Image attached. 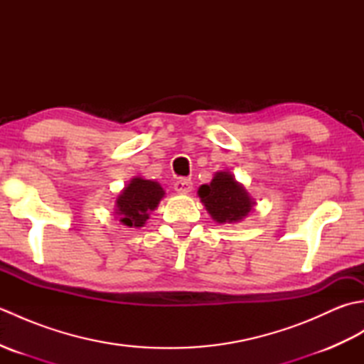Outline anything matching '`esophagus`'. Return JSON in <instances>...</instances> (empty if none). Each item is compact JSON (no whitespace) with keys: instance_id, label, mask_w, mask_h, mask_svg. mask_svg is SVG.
<instances>
[{"instance_id":"34e87169","label":"esophagus","mask_w":364,"mask_h":364,"mask_svg":"<svg viewBox=\"0 0 364 364\" xmlns=\"http://www.w3.org/2000/svg\"><path fill=\"white\" fill-rule=\"evenodd\" d=\"M173 188L178 194H189L192 191V181L188 180V178H180V180L175 181Z\"/></svg>"}]
</instances>
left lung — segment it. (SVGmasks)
<instances>
[{"label":"left lung","mask_w":364,"mask_h":364,"mask_svg":"<svg viewBox=\"0 0 364 364\" xmlns=\"http://www.w3.org/2000/svg\"><path fill=\"white\" fill-rule=\"evenodd\" d=\"M197 194L211 219L220 225L241 222L257 205L244 184L228 170L215 172L211 183L202 184Z\"/></svg>","instance_id":"1"}]
</instances>
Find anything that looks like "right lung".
Listing matches in <instances>:
<instances>
[{
    "mask_svg": "<svg viewBox=\"0 0 364 364\" xmlns=\"http://www.w3.org/2000/svg\"><path fill=\"white\" fill-rule=\"evenodd\" d=\"M166 191L154 180L134 176L115 198L114 213L127 228H141L150 219V213L158 208Z\"/></svg>",
    "mask_w": 364,
    "mask_h": 364,
    "instance_id": "1",
    "label": "right lung"
}]
</instances>
